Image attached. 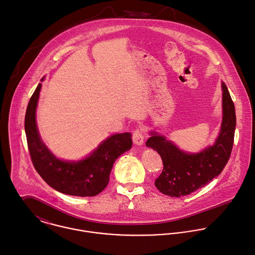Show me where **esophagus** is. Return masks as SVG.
<instances>
[{
  "label": "esophagus",
  "instance_id": "34e87169",
  "mask_svg": "<svg viewBox=\"0 0 255 255\" xmlns=\"http://www.w3.org/2000/svg\"><path fill=\"white\" fill-rule=\"evenodd\" d=\"M132 141L136 145H141L143 143L144 135H143V130L141 128H136V129L133 130Z\"/></svg>",
  "mask_w": 255,
  "mask_h": 255
}]
</instances>
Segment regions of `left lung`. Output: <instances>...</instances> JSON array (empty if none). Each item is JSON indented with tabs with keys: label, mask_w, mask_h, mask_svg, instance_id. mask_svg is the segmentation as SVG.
Returning <instances> with one entry per match:
<instances>
[{
	"label": "left lung",
	"mask_w": 255,
	"mask_h": 255,
	"mask_svg": "<svg viewBox=\"0 0 255 255\" xmlns=\"http://www.w3.org/2000/svg\"><path fill=\"white\" fill-rule=\"evenodd\" d=\"M222 87L223 123L213 146L200 153L190 154L154 132L147 139L146 145L156 150L163 162V170L154 184L164 195L177 198L191 194L220 175L227 165L234 145L237 118L228 88L225 83Z\"/></svg>",
	"instance_id": "8db88e82"
}]
</instances>
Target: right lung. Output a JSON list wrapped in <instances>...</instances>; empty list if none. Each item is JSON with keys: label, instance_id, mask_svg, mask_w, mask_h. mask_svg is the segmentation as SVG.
<instances>
[{"label": "right lung", "instance_id": "right-lung-1", "mask_svg": "<svg viewBox=\"0 0 255 255\" xmlns=\"http://www.w3.org/2000/svg\"><path fill=\"white\" fill-rule=\"evenodd\" d=\"M40 89L39 83L28 102L24 119L27 146L34 168L50 187L63 194L79 197L100 194L109 183L116 159L130 149L131 134L125 132L110 136L84 160L68 162L57 159L41 141L36 128L35 110Z\"/></svg>", "mask_w": 255, "mask_h": 255}]
</instances>
